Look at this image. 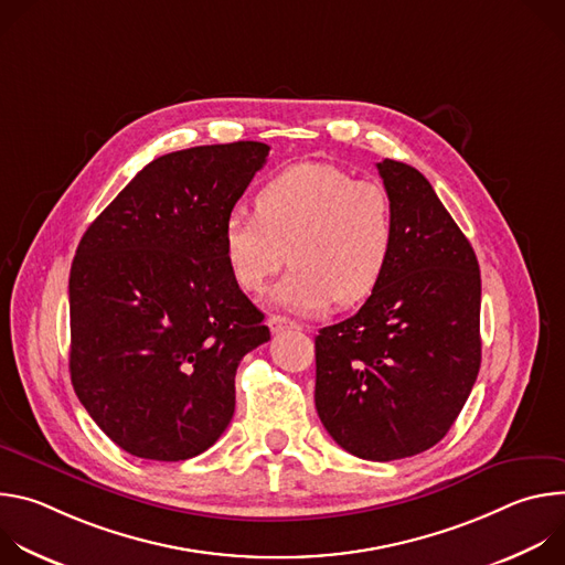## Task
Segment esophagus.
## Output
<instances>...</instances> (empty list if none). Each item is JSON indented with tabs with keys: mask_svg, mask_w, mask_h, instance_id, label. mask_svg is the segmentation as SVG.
<instances>
[{
	"mask_svg": "<svg viewBox=\"0 0 565 565\" xmlns=\"http://www.w3.org/2000/svg\"><path fill=\"white\" fill-rule=\"evenodd\" d=\"M268 327H270L273 333H284V331H292V329L301 331V324H297V321H292V319H288L284 315H273L268 319Z\"/></svg>",
	"mask_w": 565,
	"mask_h": 565,
	"instance_id": "esophagus-1",
	"label": "esophagus"
}]
</instances>
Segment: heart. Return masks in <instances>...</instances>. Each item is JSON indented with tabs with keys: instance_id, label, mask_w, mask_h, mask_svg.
Instances as JSON below:
<instances>
[{
	"instance_id": "heart-1",
	"label": "heart",
	"mask_w": 565,
	"mask_h": 565,
	"mask_svg": "<svg viewBox=\"0 0 565 565\" xmlns=\"http://www.w3.org/2000/svg\"><path fill=\"white\" fill-rule=\"evenodd\" d=\"M232 279L262 292L286 264L273 303L319 312L353 306L382 281L395 248V212L388 192L355 181L331 163H297L262 185L255 214L234 210L221 232Z\"/></svg>"
}]
</instances>
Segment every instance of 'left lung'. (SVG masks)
<instances>
[{
  "label": "left lung",
  "instance_id": "8db88e82",
  "mask_svg": "<svg viewBox=\"0 0 565 565\" xmlns=\"http://www.w3.org/2000/svg\"><path fill=\"white\" fill-rule=\"evenodd\" d=\"M395 248L364 306L315 338L321 425L364 460L416 456L445 438L480 369V270L467 236L412 166L377 163Z\"/></svg>",
  "mask_w": 565,
  "mask_h": 565
}]
</instances>
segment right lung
Masks as SVG:
<instances>
[{
	"label": "right lung",
	"mask_w": 565,
	"mask_h": 565,
	"mask_svg": "<svg viewBox=\"0 0 565 565\" xmlns=\"http://www.w3.org/2000/svg\"><path fill=\"white\" fill-rule=\"evenodd\" d=\"M255 140L160 156L87 227L68 277L75 395L125 451L188 460L234 414V375L270 340L232 279L223 223L266 166Z\"/></svg>",
	"instance_id": "1"
}]
</instances>
